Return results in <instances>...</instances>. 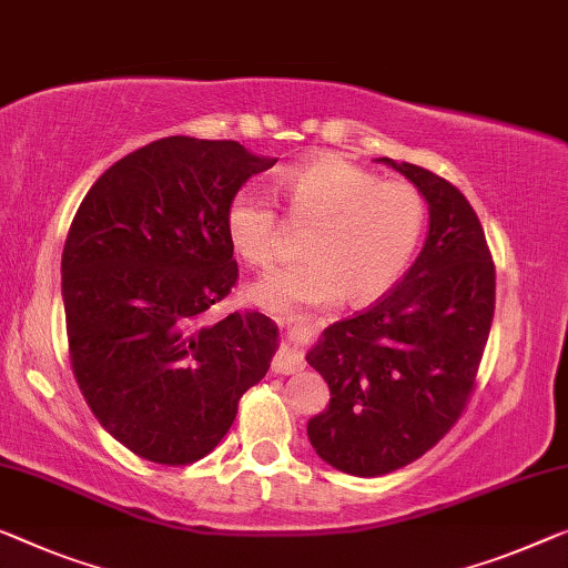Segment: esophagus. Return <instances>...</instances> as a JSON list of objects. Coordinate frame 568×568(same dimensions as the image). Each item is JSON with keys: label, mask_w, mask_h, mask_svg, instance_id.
Instances as JSON below:
<instances>
[{"label": "esophagus", "mask_w": 568, "mask_h": 568, "mask_svg": "<svg viewBox=\"0 0 568 568\" xmlns=\"http://www.w3.org/2000/svg\"><path fill=\"white\" fill-rule=\"evenodd\" d=\"M275 321H277V326L287 328V332H295V328H306L311 324V321L303 318V316H281V318H275ZM273 369L281 372V375H291V372L303 369V357L293 349V346L285 344V346H281V352L275 354Z\"/></svg>", "instance_id": "1"}]
</instances>
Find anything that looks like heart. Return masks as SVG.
Instances as JSON below:
<instances>
[{"label":"heart","mask_w":568,"mask_h":568,"mask_svg":"<svg viewBox=\"0 0 568 568\" xmlns=\"http://www.w3.org/2000/svg\"><path fill=\"white\" fill-rule=\"evenodd\" d=\"M281 196L293 222L308 232L301 262L250 285V298L277 313L324 306L336 295L352 306L377 301L405 273L426 226V201L416 185L377 181L334 152L285 171ZM224 226L247 265L267 267L275 260L277 216L257 191L234 193Z\"/></svg>","instance_id":"b5f03b06"}]
</instances>
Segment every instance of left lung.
Masks as SVG:
<instances>
[{
  "label": "left lung",
  "instance_id": "obj_1",
  "mask_svg": "<svg viewBox=\"0 0 568 568\" xmlns=\"http://www.w3.org/2000/svg\"><path fill=\"white\" fill-rule=\"evenodd\" d=\"M377 163L426 199V244L385 298L324 328L306 354L332 390L308 442L354 477L400 469L442 442L474 390L495 316V265L471 203L426 168Z\"/></svg>",
  "mask_w": 568,
  "mask_h": 568
}]
</instances>
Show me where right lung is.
<instances>
[{"instance_id": "obj_1", "label": "right lung", "mask_w": 568, "mask_h": 568, "mask_svg": "<svg viewBox=\"0 0 568 568\" xmlns=\"http://www.w3.org/2000/svg\"><path fill=\"white\" fill-rule=\"evenodd\" d=\"M275 163L234 140L175 134L116 160L75 211L61 260L73 375L101 426L142 459L206 456L267 375L273 318L203 316L236 283L226 206Z\"/></svg>"}]
</instances>
